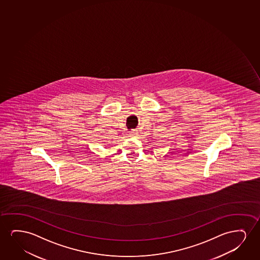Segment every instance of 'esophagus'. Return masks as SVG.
<instances>
[{"mask_svg": "<svg viewBox=\"0 0 260 260\" xmlns=\"http://www.w3.org/2000/svg\"><path fill=\"white\" fill-rule=\"evenodd\" d=\"M131 135H132V137H133V138H137V136H138V132L134 131V132H132V133H131Z\"/></svg>", "mask_w": 260, "mask_h": 260, "instance_id": "esophagus-1", "label": "esophagus"}]
</instances>
